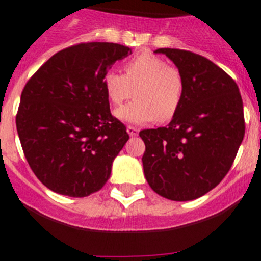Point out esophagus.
Instances as JSON below:
<instances>
[{"mask_svg": "<svg viewBox=\"0 0 261 261\" xmlns=\"http://www.w3.org/2000/svg\"><path fill=\"white\" fill-rule=\"evenodd\" d=\"M126 131H127V134L130 137H137L138 133H139V130H138L137 127H133V126H127Z\"/></svg>", "mask_w": 261, "mask_h": 261, "instance_id": "obj_1", "label": "esophagus"}]
</instances>
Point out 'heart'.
<instances>
[{
    "label": "heart",
    "instance_id": "1",
    "mask_svg": "<svg viewBox=\"0 0 261 261\" xmlns=\"http://www.w3.org/2000/svg\"><path fill=\"white\" fill-rule=\"evenodd\" d=\"M102 84L113 105H121L135 93L133 102L114 113L119 121L131 124L169 121L177 114L184 96V81L177 68L148 52L130 59L124 64V74L114 69L106 72Z\"/></svg>",
    "mask_w": 261,
    "mask_h": 261
}]
</instances>
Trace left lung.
Masks as SVG:
<instances>
[{
    "instance_id": "obj_1",
    "label": "left lung",
    "mask_w": 261,
    "mask_h": 261,
    "mask_svg": "<svg viewBox=\"0 0 261 261\" xmlns=\"http://www.w3.org/2000/svg\"><path fill=\"white\" fill-rule=\"evenodd\" d=\"M177 67L184 96L167 127L139 133L146 144L144 176L153 192L172 201H192L223 180L244 137L239 88L209 59L190 51L159 48Z\"/></svg>"
}]
</instances>
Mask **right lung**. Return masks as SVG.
Returning a JSON list of instances; mask_svg holds the SVG:
<instances>
[{
    "mask_svg": "<svg viewBox=\"0 0 261 261\" xmlns=\"http://www.w3.org/2000/svg\"><path fill=\"white\" fill-rule=\"evenodd\" d=\"M130 54L117 43H81L49 58L24 85L18 137L33 172L52 192L87 197L110 177L128 134L110 113L102 77Z\"/></svg>",
    "mask_w": 261,
    "mask_h": 261,
    "instance_id": "1",
    "label": "right lung"
}]
</instances>
